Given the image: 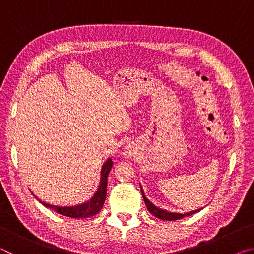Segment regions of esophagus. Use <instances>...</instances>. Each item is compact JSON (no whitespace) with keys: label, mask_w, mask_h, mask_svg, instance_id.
I'll return each instance as SVG.
<instances>
[{"label":"esophagus","mask_w":254,"mask_h":254,"mask_svg":"<svg viewBox=\"0 0 254 254\" xmlns=\"http://www.w3.org/2000/svg\"><path fill=\"white\" fill-rule=\"evenodd\" d=\"M123 154L127 159H132L135 156V150L132 147V145H126L123 150Z\"/></svg>","instance_id":"1"}]
</instances>
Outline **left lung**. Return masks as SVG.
Segmentation results:
<instances>
[{
  "mask_svg": "<svg viewBox=\"0 0 254 254\" xmlns=\"http://www.w3.org/2000/svg\"><path fill=\"white\" fill-rule=\"evenodd\" d=\"M140 188H141V192H142V197H143V199H144L145 205H147L148 210L153 215V216L160 218V220H163V221L180 220V218H183L185 216H189V215H192V214H195V213L199 212V210L203 209V208L200 207V208H197V209H194V210H189V212H184V213L169 212V210H167V209H163V208L158 207V206L154 205L152 201H150L147 198V196H145L143 189H142V186H141V184H140Z\"/></svg>",
  "mask_w": 254,
  "mask_h": 254,
  "instance_id": "left-lung-1",
  "label": "left lung"
}]
</instances>
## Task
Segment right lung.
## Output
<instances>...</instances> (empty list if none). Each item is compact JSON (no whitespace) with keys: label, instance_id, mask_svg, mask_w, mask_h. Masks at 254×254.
Returning <instances> with one entry per match:
<instances>
[{"label":"right lung","instance_id":"right-lung-1","mask_svg":"<svg viewBox=\"0 0 254 254\" xmlns=\"http://www.w3.org/2000/svg\"><path fill=\"white\" fill-rule=\"evenodd\" d=\"M112 166H113V161L112 159L109 158L107 160L103 163L102 169H101V178L100 184L96 191L94 192V195L89 198L87 201H84L81 204L77 205H70V206H59V205H51L46 201H42L37 196H34L36 198L40 201V203L46 206V207L51 208L56 210V212L64 215L67 217L72 218H87L96 215L102 209L103 205L105 203L106 198V190H107V176H109Z\"/></svg>","mask_w":254,"mask_h":254}]
</instances>
